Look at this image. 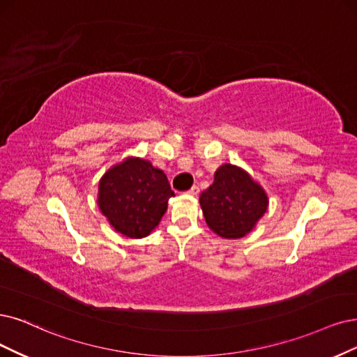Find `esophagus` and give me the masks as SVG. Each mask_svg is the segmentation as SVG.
Segmentation results:
<instances>
[{
    "label": "esophagus",
    "instance_id": "1",
    "mask_svg": "<svg viewBox=\"0 0 357 357\" xmlns=\"http://www.w3.org/2000/svg\"><path fill=\"white\" fill-rule=\"evenodd\" d=\"M187 192H188L190 195H199V194H200V188L197 187V185H194V187H191Z\"/></svg>",
    "mask_w": 357,
    "mask_h": 357
}]
</instances>
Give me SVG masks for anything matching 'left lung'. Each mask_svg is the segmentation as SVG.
Listing matches in <instances>:
<instances>
[{"label": "left lung", "instance_id": "left-lung-1", "mask_svg": "<svg viewBox=\"0 0 357 357\" xmlns=\"http://www.w3.org/2000/svg\"><path fill=\"white\" fill-rule=\"evenodd\" d=\"M208 228L222 238H241L265 215L268 197L248 174L232 165L220 166L215 182L200 195Z\"/></svg>", "mask_w": 357, "mask_h": 357}]
</instances>
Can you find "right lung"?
Instances as JSON below:
<instances>
[{
	"label": "right lung",
	"mask_w": 357,
	"mask_h": 357,
	"mask_svg": "<svg viewBox=\"0 0 357 357\" xmlns=\"http://www.w3.org/2000/svg\"><path fill=\"white\" fill-rule=\"evenodd\" d=\"M174 195L163 170L142 158H129L101 178L98 206L117 232L142 238L158 225Z\"/></svg>",
	"instance_id": "add662e5"
}]
</instances>
